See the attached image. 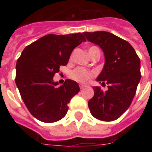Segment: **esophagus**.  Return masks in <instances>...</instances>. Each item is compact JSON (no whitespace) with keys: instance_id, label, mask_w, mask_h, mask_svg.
I'll list each match as a JSON object with an SVG mask.
<instances>
[{"instance_id":"obj_1","label":"esophagus","mask_w":152,"mask_h":152,"mask_svg":"<svg viewBox=\"0 0 152 152\" xmlns=\"http://www.w3.org/2000/svg\"><path fill=\"white\" fill-rule=\"evenodd\" d=\"M85 88V85H83V84H80V89H83V88Z\"/></svg>"}]
</instances>
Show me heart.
I'll list each match as a JSON object with an SVG mask.
<instances>
[{"mask_svg":"<svg viewBox=\"0 0 152 152\" xmlns=\"http://www.w3.org/2000/svg\"><path fill=\"white\" fill-rule=\"evenodd\" d=\"M97 50H99L98 47L92 46L88 49V53L91 56L93 54V53ZM94 75L95 74H94L93 72L87 70V69H83V68H76V69H74L73 71L71 72L70 77L74 80L79 82V83H87L94 76Z\"/></svg>","mask_w":152,"mask_h":152,"instance_id":"heart-1","label":"heart"}]
</instances>
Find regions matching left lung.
Segmentation results:
<instances>
[{"instance_id":"1","label":"left lung","mask_w":152,"mask_h":152,"mask_svg":"<svg viewBox=\"0 0 152 152\" xmlns=\"http://www.w3.org/2000/svg\"><path fill=\"white\" fill-rule=\"evenodd\" d=\"M86 39L99 45L103 50L106 62L97 81L108 84L103 91L94 87L95 95L88 102L94 118L104 121L119 118L132 103L140 74V61L127 41L106 31L83 32Z\"/></svg>"}]
</instances>
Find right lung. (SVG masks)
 <instances>
[{
  "label": "right lung",
  "mask_w": 152,
  "mask_h": 152,
  "mask_svg": "<svg viewBox=\"0 0 152 152\" xmlns=\"http://www.w3.org/2000/svg\"><path fill=\"white\" fill-rule=\"evenodd\" d=\"M86 39L83 34H47L25 47L16 62L15 83L29 112L45 123L66 115L68 104L80 91L78 83L65 80L57 87L53 76L68 64L72 52Z\"/></svg>",
  "instance_id": "add662e5"
}]
</instances>
